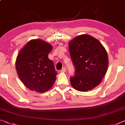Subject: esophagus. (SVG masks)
I'll return each instance as SVG.
<instances>
[{
  "label": "esophagus",
  "instance_id": "1",
  "mask_svg": "<svg viewBox=\"0 0 125 125\" xmlns=\"http://www.w3.org/2000/svg\"><path fill=\"white\" fill-rule=\"evenodd\" d=\"M60 72H61V73H66V68H65V67H63V68L61 70Z\"/></svg>",
  "mask_w": 125,
  "mask_h": 125
}]
</instances>
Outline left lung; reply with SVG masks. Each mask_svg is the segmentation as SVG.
I'll list each match as a JSON object with an SVG mask.
<instances>
[{"label": "left lung", "mask_w": 125, "mask_h": 125, "mask_svg": "<svg viewBox=\"0 0 125 125\" xmlns=\"http://www.w3.org/2000/svg\"><path fill=\"white\" fill-rule=\"evenodd\" d=\"M75 75L70 82L76 90L87 92L102 82L108 67V54L101 43L88 34L76 37L69 43Z\"/></svg>", "instance_id": "left-lung-1"}]
</instances>
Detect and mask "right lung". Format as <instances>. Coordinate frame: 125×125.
Returning a JSON list of instances; mask_svg holds the SVG:
<instances>
[{
	"instance_id": "right-lung-1",
	"label": "right lung",
	"mask_w": 125,
	"mask_h": 125,
	"mask_svg": "<svg viewBox=\"0 0 125 125\" xmlns=\"http://www.w3.org/2000/svg\"><path fill=\"white\" fill-rule=\"evenodd\" d=\"M52 47L39 39H32L20 50L16 60L19 78L26 87L43 93L52 88L58 73L48 54Z\"/></svg>"
}]
</instances>
